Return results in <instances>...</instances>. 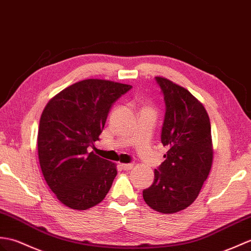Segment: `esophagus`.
Listing matches in <instances>:
<instances>
[{
	"label": "esophagus",
	"instance_id": "esophagus-1",
	"mask_svg": "<svg viewBox=\"0 0 251 251\" xmlns=\"http://www.w3.org/2000/svg\"><path fill=\"white\" fill-rule=\"evenodd\" d=\"M121 167H122V169H123V170L129 171V170H131V169L133 168V165L132 164H122Z\"/></svg>",
	"mask_w": 251,
	"mask_h": 251
}]
</instances>
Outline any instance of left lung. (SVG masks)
Wrapping results in <instances>:
<instances>
[{"instance_id":"1","label":"left lung","mask_w":251,"mask_h":251,"mask_svg":"<svg viewBox=\"0 0 251 251\" xmlns=\"http://www.w3.org/2000/svg\"><path fill=\"white\" fill-rule=\"evenodd\" d=\"M156 81L166 103L161 143L168 152L143 199L156 212L174 214L194 203L211 171V123L204 106L188 90L164 77Z\"/></svg>"}]
</instances>
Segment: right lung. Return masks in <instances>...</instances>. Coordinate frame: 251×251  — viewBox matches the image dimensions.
<instances>
[{
  "mask_svg": "<svg viewBox=\"0 0 251 251\" xmlns=\"http://www.w3.org/2000/svg\"><path fill=\"white\" fill-rule=\"evenodd\" d=\"M130 89L110 80L85 79L46 104L37 136L39 165L50 189L67 207L89 209L111 188L116 165L87 149L99 141L112 103Z\"/></svg>",
  "mask_w": 251,
  "mask_h": 251,
  "instance_id": "right-lung-1",
  "label": "right lung"
}]
</instances>
